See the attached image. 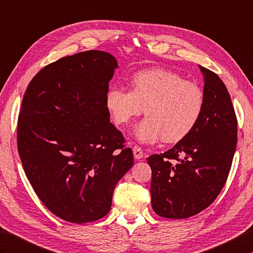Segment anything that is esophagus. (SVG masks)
<instances>
[{
    "instance_id": "esophagus-1",
    "label": "esophagus",
    "mask_w": 253,
    "mask_h": 253,
    "mask_svg": "<svg viewBox=\"0 0 253 253\" xmlns=\"http://www.w3.org/2000/svg\"><path fill=\"white\" fill-rule=\"evenodd\" d=\"M132 152H133V156H134V158H136V160L139 161L143 157V152H142V150H141V148H139V146L134 145L133 149H132Z\"/></svg>"
}]
</instances>
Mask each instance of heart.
<instances>
[{
    "label": "heart",
    "mask_w": 253,
    "mask_h": 253,
    "mask_svg": "<svg viewBox=\"0 0 253 253\" xmlns=\"http://www.w3.org/2000/svg\"><path fill=\"white\" fill-rule=\"evenodd\" d=\"M104 104L116 125H126L143 112L146 117L133 129L139 142L152 144L163 138L177 143L194 130L204 113L202 88L163 68L143 70L130 80V91L110 87Z\"/></svg>",
    "instance_id": "heart-1"
}]
</instances>
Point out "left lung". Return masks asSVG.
Here are the masks:
<instances>
[{
  "instance_id": "8db88e82",
  "label": "left lung",
  "mask_w": 253,
  "mask_h": 253,
  "mask_svg": "<svg viewBox=\"0 0 253 253\" xmlns=\"http://www.w3.org/2000/svg\"><path fill=\"white\" fill-rule=\"evenodd\" d=\"M199 69L205 109L197 126L172 149L146 158L152 208L164 218L186 219L210 206L225 184L236 150L237 119L227 88L215 73Z\"/></svg>"
}]
</instances>
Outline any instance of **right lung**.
<instances>
[{
    "label": "right lung",
    "instance_id": "add662e5",
    "mask_svg": "<svg viewBox=\"0 0 253 253\" xmlns=\"http://www.w3.org/2000/svg\"><path fill=\"white\" fill-rule=\"evenodd\" d=\"M117 68L101 50L63 57L41 70L23 96L17 126L22 166L39 198L64 221L103 218L133 165L104 104Z\"/></svg>",
    "mask_w": 253,
    "mask_h": 253
}]
</instances>
